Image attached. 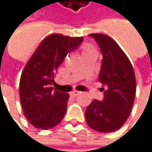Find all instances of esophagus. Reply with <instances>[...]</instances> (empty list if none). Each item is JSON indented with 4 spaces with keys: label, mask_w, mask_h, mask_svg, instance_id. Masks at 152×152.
I'll return each instance as SVG.
<instances>
[{
    "label": "esophagus",
    "mask_w": 152,
    "mask_h": 152,
    "mask_svg": "<svg viewBox=\"0 0 152 152\" xmlns=\"http://www.w3.org/2000/svg\"><path fill=\"white\" fill-rule=\"evenodd\" d=\"M80 94V91H72V92L71 93V96H72V97H75V96H79Z\"/></svg>",
    "instance_id": "34e87169"
}]
</instances>
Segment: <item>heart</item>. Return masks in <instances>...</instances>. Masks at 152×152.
I'll use <instances>...</instances> for the list:
<instances>
[{
  "label": "heart",
  "mask_w": 152,
  "mask_h": 152,
  "mask_svg": "<svg viewBox=\"0 0 152 152\" xmlns=\"http://www.w3.org/2000/svg\"><path fill=\"white\" fill-rule=\"evenodd\" d=\"M92 50H96L95 48H94L93 46L89 45V44H86V45H84L83 48H82V54L88 53V52L92 51Z\"/></svg>",
  "instance_id": "obj_1"
}]
</instances>
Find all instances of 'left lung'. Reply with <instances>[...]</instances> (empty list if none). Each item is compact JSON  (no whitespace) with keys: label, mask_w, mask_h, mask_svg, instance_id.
Masks as SVG:
<instances>
[{"label":"left lung","mask_w":152,"mask_h":152,"mask_svg":"<svg viewBox=\"0 0 152 152\" xmlns=\"http://www.w3.org/2000/svg\"><path fill=\"white\" fill-rule=\"evenodd\" d=\"M103 55L99 81L104 88V99L94 100L85 112L88 125L95 131L111 133L119 129L132 111L135 96L133 66L113 39L105 34H92Z\"/></svg>","instance_id":"left-lung-1"}]
</instances>
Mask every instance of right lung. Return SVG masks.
Segmentation results:
<instances>
[{
	"label": "right lung",
	"instance_id": "add662e5",
	"mask_svg": "<svg viewBox=\"0 0 152 152\" xmlns=\"http://www.w3.org/2000/svg\"><path fill=\"white\" fill-rule=\"evenodd\" d=\"M82 41V37L51 34L42 40L26 64L19 96L26 118L36 128H53L64 117L70 96L53 89L54 77L67 54L76 50Z\"/></svg>",
	"mask_w": 152,
	"mask_h": 152
}]
</instances>
